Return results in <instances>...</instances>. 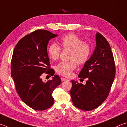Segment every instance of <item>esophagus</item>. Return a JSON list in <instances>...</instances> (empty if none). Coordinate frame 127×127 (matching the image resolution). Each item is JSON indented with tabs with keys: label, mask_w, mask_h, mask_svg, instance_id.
Instances as JSON below:
<instances>
[{
	"label": "esophagus",
	"mask_w": 127,
	"mask_h": 127,
	"mask_svg": "<svg viewBox=\"0 0 127 127\" xmlns=\"http://www.w3.org/2000/svg\"><path fill=\"white\" fill-rule=\"evenodd\" d=\"M61 80H62V82H64V81H66V80H68V79H65V78L62 77V78H61Z\"/></svg>",
	"instance_id": "obj_1"
}]
</instances>
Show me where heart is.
<instances>
[{
	"label": "heart",
	"instance_id": "1",
	"mask_svg": "<svg viewBox=\"0 0 127 127\" xmlns=\"http://www.w3.org/2000/svg\"><path fill=\"white\" fill-rule=\"evenodd\" d=\"M59 43L64 49H70L69 53V62H62L58 64L56 70L59 74L64 77H70L73 71L77 66V62L82 65L88 62L92 53L90 44L83 42L82 39L74 33H69L62 36ZM61 49L56 43H52L47 49L48 55L53 61L59 58Z\"/></svg>",
	"mask_w": 127,
	"mask_h": 127
}]
</instances>
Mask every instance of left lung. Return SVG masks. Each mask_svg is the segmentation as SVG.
Listing matches in <instances>:
<instances>
[{"label": "left lung", "instance_id": "8db88e82", "mask_svg": "<svg viewBox=\"0 0 127 127\" xmlns=\"http://www.w3.org/2000/svg\"><path fill=\"white\" fill-rule=\"evenodd\" d=\"M95 40V49L78 75L80 78H87L86 84L71 80L70 95L73 104L86 111L95 109L107 99L116 75L109 43L99 33L96 34Z\"/></svg>", "mask_w": 127, "mask_h": 127}]
</instances>
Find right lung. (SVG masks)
Segmentation results:
<instances>
[{"label":"right lung","mask_w":127,"mask_h":127,"mask_svg":"<svg viewBox=\"0 0 127 127\" xmlns=\"http://www.w3.org/2000/svg\"><path fill=\"white\" fill-rule=\"evenodd\" d=\"M46 30H36L22 38L15 45L11 62V75L16 91L27 105L44 110L53 105L52 93L61 83L58 75L50 69L47 45L50 39L57 36ZM54 76L44 82L42 73Z\"/></svg>","instance_id":"1"}]
</instances>
